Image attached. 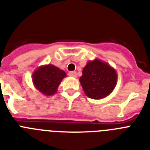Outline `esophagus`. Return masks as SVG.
<instances>
[{
  "label": "esophagus",
  "instance_id": "obj_1",
  "mask_svg": "<svg viewBox=\"0 0 150 150\" xmlns=\"http://www.w3.org/2000/svg\"><path fill=\"white\" fill-rule=\"evenodd\" d=\"M69 76H71V77H76L77 76V74L75 71H71V72L69 73Z\"/></svg>",
  "mask_w": 150,
  "mask_h": 150
}]
</instances>
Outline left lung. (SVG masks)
Segmentation results:
<instances>
[{"label": "left lung", "instance_id": "obj_1", "mask_svg": "<svg viewBox=\"0 0 150 150\" xmlns=\"http://www.w3.org/2000/svg\"><path fill=\"white\" fill-rule=\"evenodd\" d=\"M80 82L86 96L100 100L109 96L117 83V74L109 64L99 59L89 60L83 69Z\"/></svg>", "mask_w": 150, "mask_h": 150}]
</instances>
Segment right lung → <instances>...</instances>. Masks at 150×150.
<instances>
[{
    "mask_svg": "<svg viewBox=\"0 0 150 150\" xmlns=\"http://www.w3.org/2000/svg\"><path fill=\"white\" fill-rule=\"evenodd\" d=\"M67 74L64 70L52 64L40 66L32 74V81L36 87L45 96H52Z\"/></svg>",
    "mask_w": 150,
    "mask_h": 150,
    "instance_id": "obj_1",
    "label": "right lung"
}]
</instances>
